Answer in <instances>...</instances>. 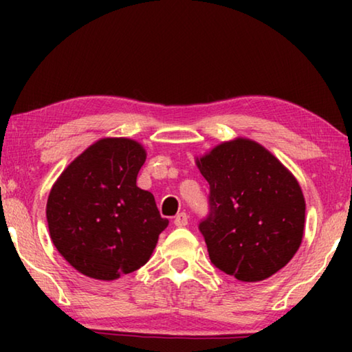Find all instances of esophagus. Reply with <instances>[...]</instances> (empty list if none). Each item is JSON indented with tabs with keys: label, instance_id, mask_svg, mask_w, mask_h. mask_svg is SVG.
<instances>
[{
	"label": "esophagus",
	"instance_id": "1",
	"mask_svg": "<svg viewBox=\"0 0 352 352\" xmlns=\"http://www.w3.org/2000/svg\"><path fill=\"white\" fill-rule=\"evenodd\" d=\"M188 214L186 212H180L177 214L175 219H174V223L175 226H186L188 225Z\"/></svg>",
	"mask_w": 352,
	"mask_h": 352
}]
</instances>
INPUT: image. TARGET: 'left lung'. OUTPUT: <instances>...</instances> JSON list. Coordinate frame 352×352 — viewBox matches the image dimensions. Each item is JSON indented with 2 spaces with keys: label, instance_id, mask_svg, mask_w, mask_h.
Returning <instances> with one entry per match:
<instances>
[{
  "label": "left lung",
  "instance_id": "8db88e82",
  "mask_svg": "<svg viewBox=\"0 0 352 352\" xmlns=\"http://www.w3.org/2000/svg\"><path fill=\"white\" fill-rule=\"evenodd\" d=\"M210 183L211 212L199 225L210 259L243 283H258L294 258L305 234L300 183L256 141H225L195 160Z\"/></svg>",
  "mask_w": 352,
  "mask_h": 352
}]
</instances>
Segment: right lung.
I'll use <instances>...</instances> for the list:
<instances>
[{
	"mask_svg": "<svg viewBox=\"0 0 352 352\" xmlns=\"http://www.w3.org/2000/svg\"><path fill=\"white\" fill-rule=\"evenodd\" d=\"M146 151L129 138L85 148L52 184L47 228L57 252L88 278L113 281L151 259L169 225L153 195L136 186Z\"/></svg>",
	"mask_w": 352,
	"mask_h": 352,
	"instance_id": "add662e5",
	"label": "right lung"
}]
</instances>
